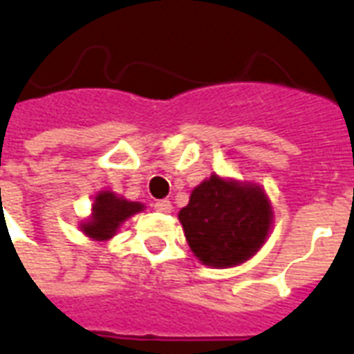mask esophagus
Masks as SVG:
<instances>
[{
	"mask_svg": "<svg viewBox=\"0 0 354 354\" xmlns=\"http://www.w3.org/2000/svg\"><path fill=\"white\" fill-rule=\"evenodd\" d=\"M153 209L161 213H171L172 212L171 201H158L156 204H153Z\"/></svg>",
	"mask_w": 354,
	"mask_h": 354,
	"instance_id": "1",
	"label": "esophagus"
}]
</instances>
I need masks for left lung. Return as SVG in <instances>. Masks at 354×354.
Here are the masks:
<instances>
[{
    "instance_id": "1",
    "label": "left lung",
    "mask_w": 354,
    "mask_h": 354,
    "mask_svg": "<svg viewBox=\"0 0 354 354\" xmlns=\"http://www.w3.org/2000/svg\"><path fill=\"white\" fill-rule=\"evenodd\" d=\"M178 219L196 260L226 269L263 247L273 228V206L258 183L212 174L191 191Z\"/></svg>"
}]
</instances>
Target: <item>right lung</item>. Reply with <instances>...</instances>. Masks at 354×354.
<instances>
[{"label":"right lung","mask_w":354,"mask_h":354,"mask_svg":"<svg viewBox=\"0 0 354 354\" xmlns=\"http://www.w3.org/2000/svg\"><path fill=\"white\" fill-rule=\"evenodd\" d=\"M145 209L141 202L126 201L113 191H100L94 196L91 215L80 225L81 232L93 241L105 243L113 236H117L118 228L133 217L135 213Z\"/></svg>","instance_id":"1"}]
</instances>
